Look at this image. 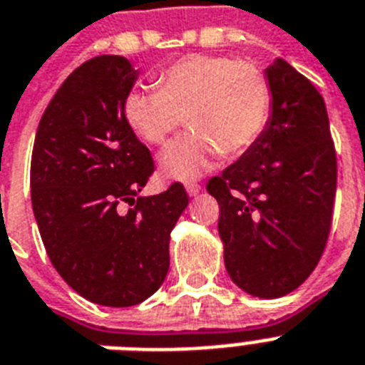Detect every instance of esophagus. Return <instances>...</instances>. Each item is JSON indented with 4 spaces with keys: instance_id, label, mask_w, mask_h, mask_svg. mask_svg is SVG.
Returning a JSON list of instances; mask_svg holds the SVG:
<instances>
[{
    "instance_id": "1",
    "label": "esophagus",
    "mask_w": 365,
    "mask_h": 365,
    "mask_svg": "<svg viewBox=\"0 0 365 365\" xmlns=\"http://www.w3.org/2000/svg\"><path fill=\"white\" fill-rule=\"evenodd\" d=\"M185 189H187L189 197H197L198 192L202 191V185H200V183H197V182H189L187 185H185Z\"/></svg>"
}]
</instances>
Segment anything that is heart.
<instances>
[{"mask_svg":"<svg viewBox=\"0 0 365 365\" xmlns=\"http://www.w3.org/2000/svg\"><path fill=\"white\" fill-rule=\"evenodd\" d=\"M155 85L158 91H130L122 113L130 130L150 145H165L183 118L191 125V133L161 155V170L174 180L195 178L219 152L241 154L267 124L271 88L250 61L185 55L159 70Z\"/></svg>","mask_w":365,"mask_h":365,"instance_id":"heart-1","label":"heart"}]
</instances>
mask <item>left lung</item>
I'll return each instance as SVG.
<instances>
[{
  "label": "left lung",
  "instance_id": "obj_1",
  "mask_svg": "<svg viewBox=\"0 0 365 365\" xmlns=\"http://www.w3.org/2000/svg\"><path fill=\"white\" fill-rule=\"evenodd\" d=\"M265 76L272 98L265 130L206 187L219 202L230 278L249 295L278 299L301 286L323 254L338 165L317 88L284 59Z\"/></svg>",
  "mask_w": 365,
  "mask_h": 365
}]
</instances>
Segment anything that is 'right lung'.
<instances>
[{
    "label": "right lung",
    "instance_id": "add662e5",
    "mask_svg": "<svg viewBox=\"0 0 365 365\" xmlns=\"http://www.w3.org/2000/svg\"><path fill=\"white\" fill-rule=\"evenodd\" d=\"M137 76L120 55L73 70L46 107L31 155L33 213L53 267L73 292L113 308L158 292L170 232L189 204L182 183L139 195L154 159L122 113Z\"/></svg>",
    "mask_w": 365,
    "mask_h": 365
}]
</instances>
